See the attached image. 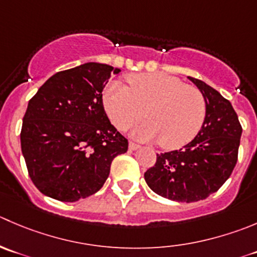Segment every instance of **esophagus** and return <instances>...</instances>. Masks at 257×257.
<instances>
[{
  "label": "esophagus",
  "mask_w": 257,
  "mask_h": 257,
  "mask_svg": "<svg viewBox=\"0 0 257 257\" xmlns=\"http://www.w3.org/2000/svg\"><path fill=\"white\" fill-rule=\"evenodd\" d=\"M138 148H141V146H138V144L134 143V142H129V149H131V151H137Z\"/></svg>",
  "instance_id": "obj_1"
}]
</instances>
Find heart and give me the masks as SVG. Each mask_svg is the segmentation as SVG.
Returning <instances> with one entry per match:
<instances>
[{
	"instance_id": "1",
	"label": "heart",
	"mask_w": 257,
	"mask_h": 257,
	"mask_svg": "<svg viewBox=\"0 0 257 257\" xmlns=\"http://www.w3.org/2000/svg\"><path fill=\"white\" fill-rule=\"evenodd\" d=\"M125 80L128 86L111 81L103 93L104 109L119 131L143 118L146 109L149 120L133 129L134 138L162 141L164 148L177 149L200 133L207 105L198 89L162 73L131 74Z\"/></svg>"
}]
</instances>
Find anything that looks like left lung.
Here are the masks:
<instances>
[{
	"mask_svg": "<svg viewBox=\"0 0 257 257\" xmlns=\"http://www.w3.org/2000/svg\"><path fill=\"white\" fill-rule=\"evenodd\" d=\"M207 105L205 123L196 138L179 151L157 154L144 173L157 195L177 202H197L218 191L237 162L242 126L227 99L198 79L191 78Z\"/></svg>",
	"mask_w": 257,
	"mask_h": 257,
	"instance_id": "obj_1",
	"label": "left lung"
}]
</instances>
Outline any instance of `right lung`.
Segmentation results:
<instances>
[{
  "instance_id": "obj_1",
  "label": "right lung",
  "mask_w": 257,
  "mask_h": 257,
  "mask_svg": "<svg viewBox=\"0 0 257 257\" xmlns=\"http://www.w3.org/2000/svg\"><path fill=\"white\" fill-rule=\"evenodd\" d=\"M119 71L86 62L52 75L30 99L21 151L30 178L47 197L75 202L94 195L113 159L128 151V141L109 121L101 94Z\"/></svg>"
}]
</instances>
